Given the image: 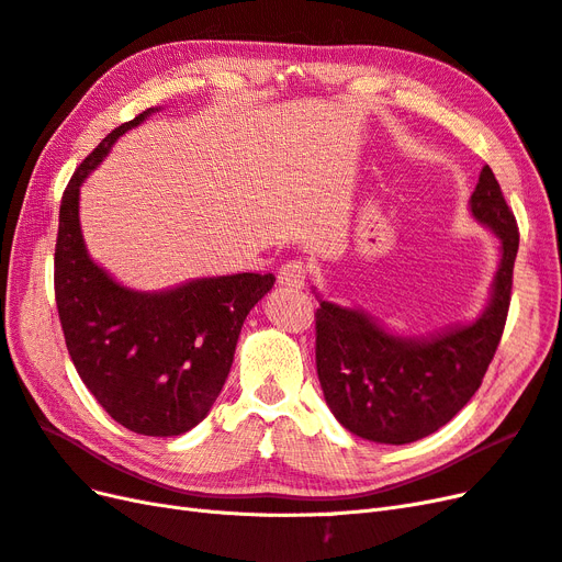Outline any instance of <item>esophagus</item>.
<instances>
[{
  "mask_svg": "<svg viewBox=\"0 0 562 562\" xmlns=\"http://www.w3.org/2000/svg\"><path fill=\"white\" fill-rule=\"evenodd\" d=\"M307 262L302 260H288L279 269V283L281 285H291V288H302L304 281H307Z\"/></svg>",
  "mask_w": 562,
  "mask_h": 562,
  "instance_id": "esophagus-1",
  "label": "esophagus"
}]
</instances>
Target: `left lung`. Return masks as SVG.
Wrapping results in <instances>:
<instances>
[{"instance_id": "obj_1", "label": "left lung", "mask_w": 562, "mask_h": 562, "mask_svg": "<svg viewBox=\"0 0 562 562\" xmlns=\"http://www.w3.org/2000/svg\"><path fill=\"white\" fill-rule=\"evenodd\" d=\"M471 213L499 236L502 260L487 307L469 326L427 339L401 337L359 310L321 300L318 382L333 415L351 434L389 446L413 443L448 424L479 391L506 326L520 239L490 166L471 194Z\"/></svg>"}]
</instances>
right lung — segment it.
Listing matches in <instances>:
<instances>
[{
	"mask_svg": "<svg viewBox=\"0 0 562 562\" xmlns=\"http://www.w3.org/2000/svg\"><path fill=\"white\" fill-rule=\"evenodd\" d=\"M151 112L116 126L67 182L54 285L67 351L105 413L135 434L180 436L209 415L229 375L244 321L277 279L244 271L138 293L89 258L79 227V187L119 135Z\"/></svg>",
	"mask_w": 562,
	"mask_h": 562,
	"instance_id": "obj_1",
	"label": "right lung"
}]
</instances>
